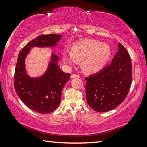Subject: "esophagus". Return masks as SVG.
Here are the masks:
<instances>
[{
	"label": "esophagus",
	"instance_id": "esophagus-1",
	"mask_svg": "<svg viewBox=\"0 0 147 147\" xmlns=\"http://www.w3.org/2000/svg\"><path fill=\"white\" fill-rule=\"evenodd\" d=\"M80 76L78 75V74H73L71 75V78H79Z\"/></svg>",
	"mask_w": 147,
	"mask_h": 147
}]
</instances>
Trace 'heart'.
I'll return each mask as SVG.
<instances>
[{
    "label": "heart",
    "instance_id": "1",
    "mask_svg": "<svg viewBox=\"0 0 147 147\" xmlns=\"http://www.w3.org/2000/svg\"><path fill=\"white\" fill-rule=\"evenodd\" d=\"M111 49L108 45L94 39H84L74 42L71 51L65 49L63 59L71 66L82 60V68L88 73H96L104 68L110 59Z\"/></svg>",
    "mask_w": 147,
    "mask_h": 147
}]
</instances>
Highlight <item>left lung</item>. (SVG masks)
I'll return each mask as SVG.
<instances>
[{
    "instance_id": "8db88e82",
    "label": "left lung",
    "mask_w": 147,
    "mask_h": 147,
    "mask_svg": "<svg viewBox=\"0 0 147 147\" xmlns=\"http://www.w3.org/2000/svg\"><path fill=\"white\" fill-rule=\"evenodd\" d=\"M118 52L110 65L99 73L86 77L89 106L98 112L112 110L123 102L132 80L131 59L127 50L118 44Z\"/></svg>"
}]
</instances>
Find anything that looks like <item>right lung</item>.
<instances>
[{"mask_svg":"<svg viewBox=\"0 0 147 147\" xmlns=\"http://www.w3.org/2000/svg\"><path fill=\"white\" fill-rule=\"evenodd\" d=\"M61 37L57 34L40 35L30 41L18 55L15 69V90L28 108L38 113H49L58 108L62 89L71 74L61 71L57 63L59 58L53 54L45 73L39 78H30L26 73L24 60L32 47H54Z\"/></svg>","mask_w":147,"mask_h":147,"instance_id":"obj_1","label":"right lung"}]
</instances>
